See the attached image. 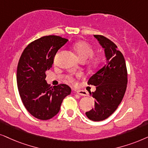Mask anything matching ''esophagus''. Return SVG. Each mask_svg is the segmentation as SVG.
<instances>
[{"label": "esophagus", "mask_w": 148, "mask_h": 148, "mask_svg": "<svg viewBox=\"0 0 148 148\" xmlns=\"http://www.w3.org/2000/svg\"><path fill=\"white\" fill-rule=\"evenodd\" d=\"M76 93L80 95H82V96H86L87 95V93L84 91V90H76Z\"/></svg>", "instance_id": "obj_1"}]
</instances>
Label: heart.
<instances>
[{
    "mask_svg": "<svg viewBox=\"0 0 148 148\" xmlns=\"http://www.w3.org/2000/svg\"><path fill=\"white\" fill-rule=\"evenodd\" d=\"M74 49L75 51L76 55H77L78 59L80 61H85L91 57L94 54V49L89 43L85 42V41H79L76 42L74 45ZM101 62V59L98 57L92 58L90 60V65L93 67L97 66ZM69 81L73 82L74 80L72 77L68 78Z\"/></svg>",
    "mask_w": 148,
    "mask_h": 148,
    "instance_id": "heart-1",
    "label": "heart"
}]
</instances>
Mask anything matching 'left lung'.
Here are the masks:
<instances>
[{"instance_id":"8db88e82","label":"left lung","mask_w":148,"mask_h":148,"mask_svg":"<svg viewBox=\"0 0 148 148\" xmlns=\"http://www.w3.org/2000/svg\"><path fill=\"white\" fill-rule=\"evenodd\" d=\"M104 49L106 64L89 78L88 84L96 86L90 92L95 101V108L86 112L92 121L108 119L115 112L125 95L127 84V70L123 55L114 43L101 35H94Z\"/></svg>"}]
</instances>
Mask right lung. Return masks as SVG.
<instances>
[{
  "mask_svg": "<svg viewBox=\"0 0 148 148\" xmlns=\"http://www.w3.org/2000/svg\"><path fill=\"white\" fill-rule=\"evenodd\" d=\"M68 40L54 35L41 37L27 45L19 58L17 70L19 95L26 110L38 119L46 121L55 116L63 99L71 93L67 84L51 88L45 80L55 56Z\"/></svg>",
  "mask_w": 148,
  "mask_h": 148,
  "instance_id": "obj_1",
  "label": "right lung"
}]
</instances>
